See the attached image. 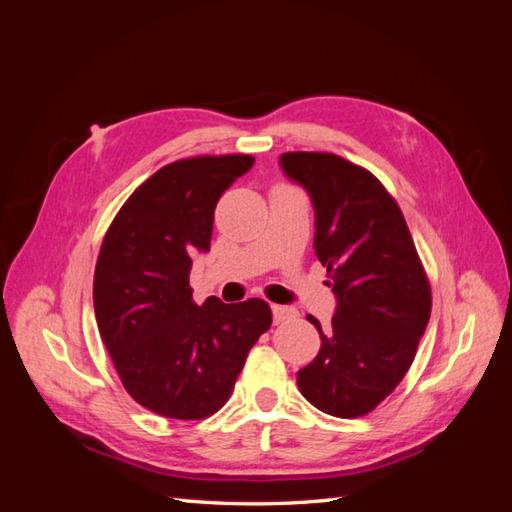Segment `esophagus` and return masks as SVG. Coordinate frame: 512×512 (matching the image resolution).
Wrapping results in <instances>:
<instances>
[{
    "instance_id": "esophagus-1",
    "label": "esophagus",
    "mask_w": 512,
    "mask_h": 512,
    "mask_svg": "<svg viewBox=\"0 0 512 512\" xmlns=\"http://www.w3.org/2000/svg\"><path fill=\"white\" fill-rule=\"evenodd\" d=\"M273 322L275 324H284V322H290L299 316L297 309H294L292 305H273Z\"/></svg>"
}]
</instances>
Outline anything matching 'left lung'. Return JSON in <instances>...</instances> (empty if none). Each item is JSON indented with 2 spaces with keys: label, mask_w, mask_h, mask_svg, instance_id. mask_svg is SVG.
<instances>
[{
  "label": "left lung",
  "mask_w": 512,
  "mask_h": 512,
  "mask_svg": "<svg viewBox=\"0 0 512 512\" xmlns=\"http://www.w3.org/2000/svg\"><path fill=\"white\" fill-rule=\"evenodd\" d=\"M284 175L303 185L316 213L314 250L335 294L316 359L297 374L303 397L339 418L363 416L410 369L431 314V290L395 198L335 153H282Z\"/></svg>",
  "instance_id": "8db88e82"
}]
</instances>
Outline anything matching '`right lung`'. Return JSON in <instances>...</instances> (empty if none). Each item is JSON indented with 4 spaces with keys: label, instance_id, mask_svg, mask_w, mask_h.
<instances>
[{
    "label": "right lung",
    "instance_id": "right-lung-1",
    "mask_svg": "<svg viewBox=\"0 0 512 512\" xmlns=\"http://www.w3.org/2000/svg\"><path fill=\"white\" fill-rule=\"evenodd\" d=\"M252 156L166 164L119 209L100 247L94 309L102 342L134 401L166 418L200 421L235 389L247 352L271 327L262 299L192 301V254L209 252L220 196Z\"/></svg>",
    "mask_w": 512,
    "mask_h": 512
}]
</instances>
